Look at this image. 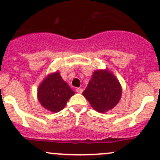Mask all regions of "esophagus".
Instances as JSON below:
<instances>
[{
  "instance_id": "obj_1",
  "label": "esophagus",
  "mask_w": 160,
  "mask_h": 160,
  "mask_svg": "<svg viewBox=\"0 0 160 160\" xmlns=\"http://www.w3.org/2000/svg\"><path fill=\"white\" fill-rule=\"evenodd\" d=\"M76 92H78V93H82V89H81V88H77Z\"/></svg>"
}]
</instances>
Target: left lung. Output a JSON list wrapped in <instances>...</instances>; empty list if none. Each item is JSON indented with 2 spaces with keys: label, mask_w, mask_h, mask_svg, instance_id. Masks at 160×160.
Instances as JSON below:
<instances>
[{
  "label": "left lung",
  "mask_w": 160,
  "mask_h": 160,
  "mask_svg": "<svg viewBox=\"0 0 160 160\" xmlns=\"http://www.w3.org/2000/svg\"><path fill=\"white\" fill-rule=\"evenodd\" d=\"M82 95L93 109L104 113L114 108L122 95L119 80L108 70H97L93 73Z\"/></svg>",
  "instance_id": "8db88e82"
}]
</instances>
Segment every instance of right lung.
<instances>
[{
	"label": "right lung",
	"mask_w": 160,
	"mask_h": 160,
	"mask_svg": "<svg viewBox=\"0 0 160 160\" xmlns=\"http://www.w3.org/2000/svg\"><path fill=\"white\" fill-rule=\"evenodd\" d=\"M74 92L63 80L58 71L49 74L40 83L38 90L39 102L48 111L58 112L65 107L66 103Z\"/></svg>",
	"instance_id": "add662e5"
}]
</instances>
